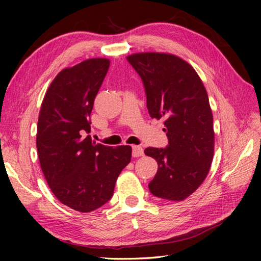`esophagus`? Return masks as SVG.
Instances as JSON below:
<instances>
[{
    "label": "esophagus",
    "mask_w": 261,
    "mask_h": 261,
    "mask_svg": "<svg viewBox=\"0 0 261 261\" xmlns=\"http://www.w3.org/2000/svg\"><path fill=\"white\" fill-rule=\"evenodd\" d=\"M133 156L134 158H138V156H143L144 155V149L140 146H133Z\"/></svg>",
    "instance_id": "1"
}]
</instances>
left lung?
Returning a JSON list of instances; mask_svg holds the SVG:
<instances>
[{
    "label": "left lung",
    "instance_id": "left-lung-1",
    "mask_svg": "<svg viewBox=\"0 0 261 261\" xmlns=\"http://www.w3.org/2000/svg\"><path fill=\"white\" fill-rule=\"evenodd\" d=\"M127 61L143 80L148 112L165 118L167 148L148 147L158 162L149 183L155 197L181 201L207 177L215 153L213 116L206 88L194 67L174 54L140 52Z\"/></svg>",
    "mask_w": 261,
    "mask_h": 261
}]
</instances>
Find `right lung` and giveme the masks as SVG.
<instances>
[{
  "mask_svg": "<svg viewBox=\"0 0 261 261\" xmlns=\"http://www.w3.org/2000/svg\"><path fill=\"white\" fill-rule=\"evenodd\" d=\"M109 66L110 60L96 58L62 69L39 112L36 144L46 183L63 204L80 212L96 210L111 199L132 158L130 146H103L86 136Z\"/></svg>",
  "mask_w": 261,
  "mask_h": 261,
  "instance_id": "add662e5",
  "label": "right lung"
}]
</instances>
